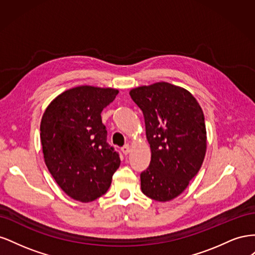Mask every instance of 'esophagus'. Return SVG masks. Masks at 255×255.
<instances>
[{
    "label": "esophagus",
    "instance_id": "34e87169",
    "mask_svg": "<svg viewBox=\"0 0 255 255\" xmlns=\"http://www.w3.org/2000/svg\"><path fill=\"white\" fill-rule=\"evenodd\" d=\"M129 150H130V145L128 143H127L125 146H122L121 148V151L123 152V154H126V155L129 153Z\"/></svg>",
    "mask_w": 255,
    "mask_h": 255
}]
</instances>
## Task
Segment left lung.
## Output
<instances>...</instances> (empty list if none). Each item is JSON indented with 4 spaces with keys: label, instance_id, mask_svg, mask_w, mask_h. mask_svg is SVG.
<instances>
[{
    "label": "left lung",
    "instance_id": "1",
    "mask_svg": "<svg viewBox=\"0 0 255 255\" xmlns=\"http://www.w3.org/2000/svg\"><path fill=\"white\" fill-rule=\"evenodd\" d=\"M129 96L142 111L151 161L140 174L143 194L167 202L180 196L206 153L204 115L188 90L166 82L140 86Z\"/></svg>",
    "mask_w": 255,
    "mask_h": 255
}]
</instances>
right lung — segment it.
I'll return each mask as SVG.
<instances>
[{
    "instance_id": "1",
    "label": "right lung",
    "mask_w": 255,
    "mask_h": 255,
    "mask_svg": "<svg viewBox=\"0 0 255 255\" xmlns=\"http://www.w3.org/2000/svg\"><path fill=\"white\" fill-rule=\"evenodd\" d=\"M118 94V89L83 85L57 96L43 113L44 163L58 186L76 201L87 203L104 195L120 166L101 119Z\"/></svg>"
}]
</instances>
